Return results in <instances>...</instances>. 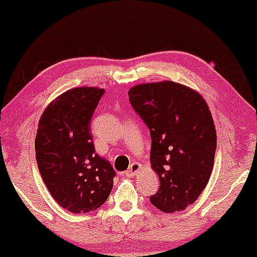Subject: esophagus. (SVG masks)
Returning a JSON list of instances; mask_svg holds the SVG:
<instances>
[{
	"mask_svg": "<svg viewBox=\"0 0 257 257\" xmlns=\"http://www.w3.org/2000/svg\"><path fill=\"white\" fill-rule=\"evenodd\" d=\"M140 164L137 163V162H134V163L131 164V167L128 168V170L125 172V176H128V178H133V176H135L138 174L139 170H140Z\"/></svg>",
	"mask_w": 257,
	"mask_h": 257,
	"instance_id": "esophagus-1",
	"label": "esophagus"
}]
</instances>
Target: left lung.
Masks as SVG:
<instances>
[{"mask_svg":"<svg viewBox=\"0 0 257 257\" xmlns=\"http://www.w3.org/2000/svg\"><path fill=\"white\" fill-rule=\"evenodd\" d=\"M129 101L149 126L152 169L161 186L150 197L163 213L181 211L208 185L216 151V131L198 91L173 81L138 84Z\"/></svg>","mask_w":257,"mask_h":257,"instance_id":"1","label":"left lung"}]
</instances>
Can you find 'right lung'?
<instances>
[{"mask_svg": "<svg viewBox=\"0 0 257 257\" xmlns=\"http://www.w3.org/2000/svg\"><path fill=\"white\" fill-rule=\"evenodd\" d=\"M104 89L73 88L46 107L38 122L35 150L49 193L71 213H89L110 196L116 175L95 153L90 119Z\"/></svg>", "mask_w": 257, "mask_h": 257, "instance_id": "obj_1", "label": "right lung"}]
</instances>
